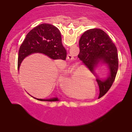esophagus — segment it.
Masks as SVG:
<instances>
[{"label":"esophagus","instance_id":"obj_1","mask_svg":"<svg viewBox=\"0 0 132 132\" xmlns=\"http://www.w3.org/2000/svg\"><path fill=\"white\" fill-rule=\"evenodd\" d=\"M67 59H68V61H69L70 62V61H72L73 59V56L69 54L68 55V56H67Z\"/></svg>","mask_w":132,"mask_h":132}]
</instances>
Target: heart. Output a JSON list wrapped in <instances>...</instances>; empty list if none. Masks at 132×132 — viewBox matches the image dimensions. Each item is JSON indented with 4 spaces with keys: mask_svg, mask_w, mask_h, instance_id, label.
Listing matches in <instances>:
<instances>
[{
    "mask_svg": "<svg viewBox=\"0 0 132 132\" xmlns=\"http://www.w3.org/2000/svg\"><path fill=\"white\" fill-rule=\"evenodd\" d=\"M79 70V67H73L70 70H62L61 73V82L62 86L63 88L66 89L69 86L73 89L75 91H77L79 90L80 87V89H83L86 88V86L82 85L81 86V83L78 81V79L77 77V71ZM66 91L69 94H70V92L68 90H66Z\"/></svg>",
    "mask_w": 132,
    "mask_h": 132,
    "instance_id": "1",
    "label": "heart"
}]
</instances>
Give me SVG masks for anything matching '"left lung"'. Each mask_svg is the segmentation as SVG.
Listing matches in <instances>:
<instances>
[{
    "instance_id": "1",
    "label": "left lung",
    "mask_w": 132,
    "mask_h": 132,
    "mask_svg": "<svg viewBox=\"0 0 132 132\" xmlns=\"http://www.w3.org/2000/svg\"><path fill=\"white\" fill-rule=\"evenodd\" d=\"M80 52L78 57L93 74L94 68L100 61L106 64L110 75L105 81L97 79L100 93H107L115 79L118 69L117 49L111 38L101 29L86 31L79 41Z\"/></svg>"
}]
</instances>
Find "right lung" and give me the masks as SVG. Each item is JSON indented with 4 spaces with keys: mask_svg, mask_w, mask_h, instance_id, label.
<instances>
[{
    "mask_svg": "<svg viewBox=\"0 0 132 132\" xmlns=\"http://www.w3.org/2000/svg\"><path fill=\"white\" fill-rule=\"evenodd\" d=\"M33 53H42L53 59L65 61L66 51L62 44L61 34L58 28L44 23L32 29L27 34L19 49L18 68L24 58ZM37 100L51 102L59 100L57 98Z\"/></svg>",
    "mask_w": 132,
    "mask_h": 132,
    "instance_id": "right-lung-1",
    "label": "right lung"
}]
</instances>
